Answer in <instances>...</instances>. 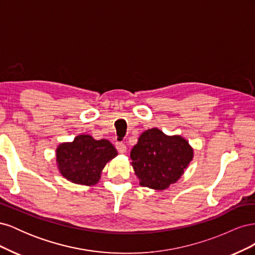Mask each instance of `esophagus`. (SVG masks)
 <instances>
[{"label":"esophagus","instance_id":"34e87169","mask_svg":"<svg viewBox=\"0 0 255 255\" xmlns=\"http://www.w3.org/2000/svg\"><path fill=\"white\" fill-rule=\"evenodd\" d=\"M116 149L118 150L119 153L123 154V153L127 152V145L123 142H116Z\"/></svg>","mask_w":255,"mask_h":255}]
</instances>
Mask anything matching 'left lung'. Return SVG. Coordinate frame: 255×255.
Instances as JSON below:
<instances>
[{"instance_id":"obj_1","label":"left lung","mask_w":255,"mask_h":255,"mask_svg":"<svg viewBox=\"0 0 255 255\" xmlns=\"http://www.w3.org/2000/svg\"><path fill=\"white\" fill-rule=\"evenodd\" d=\"M192 157L194 150L186 139L154 128L138 138L130 151V165L141 186L164 190L180 179Z\"/></svg>"}]
</instances>
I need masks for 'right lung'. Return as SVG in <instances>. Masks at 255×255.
Masks as SVG:
<instances>
[{"instance_id": "obj_1", "label": "right lung", "mask_w": 255, "mask_h": 255, "mask_svg": "<svg viewBox=\"0 0 255 255\" xmlns=\"http://www.w3.org/2000/svg\"><path fill=\"white\" fill-rule=\"evenodd\" d=\"M117 154L109 140H96L90 135H79L72 142L57 146L56 161L59 172L68 181L92 186L101 179L106 163Z\"/></svg>"}]
</instances>
